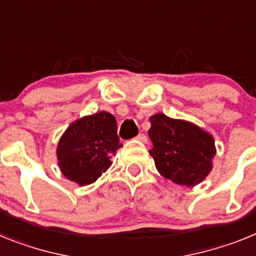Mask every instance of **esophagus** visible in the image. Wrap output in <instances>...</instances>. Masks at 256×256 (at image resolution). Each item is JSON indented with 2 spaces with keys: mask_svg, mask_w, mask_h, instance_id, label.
Masks as SVG:
<instances>
[{
  "mask_svg": "<svg viewBox=\"0 0 256 256\" xmlns=\"http://www.w3.org/2000/svg\"><path fill=\"white\" fill-rule=\"evenodd\" d=\"M136 139L139 142H142V143H146V140H148V138H146V134H139L136 136Z\"/></svg>",
  "mask_w": 256,
  "mask_h": 256,
  "instance_id": "esophagus-1",
  "label": "esophagus"
}]
</instances>
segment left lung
I'll use <instances>...</instances> for the list:
<instances>
[{
  "instance_id": "obj_1",
  "label": "left lung",
  "mask_w": 256,
  "mask_h": 256,
  "mask_svg": "<svg viewBox=\"0 0 256 256\" xmlns=\"http://www.w3.org/2000/svg\"><path fill=\"white\" fill-rule=\"evenodd\" d=\"M150 150L162 176L179 186L201 183L212 168L214 139L208 132L183 120L157 113L150 118Z\"/></svg>"
}]
</instances>
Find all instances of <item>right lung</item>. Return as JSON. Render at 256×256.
Returning <instances> with one entry per match:
<instances>
[{"label": "right lung", "mask_w": 256, "mask_h": 256, "mask_svg": "<svg viewBox=\"0 0 256 256\" xmlns=\"http://www.w3.org/2000/svg\"><path fill=\"white\" fill-rule=\"evenodd\" d=\"M114 116L99 112L73 122L58 144L59 166L80 186L94 183L112 165L110 154L121 148Z\"/></svg>", "instance_id": "1"}]
</instances>
